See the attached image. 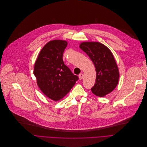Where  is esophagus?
I'll use <instances>...</instances> for the list:
<instances>
[{
    "mask_svg": "<svg viewBox=\"0 0 147 147\" xmlns=\"http://www.w3.org/2000/svg\"><path fill=\"white\" fill-rule=\"evenodd\" d=\"M79 78H80V80H81L82 79V78H83V74H80V75H79Z\"/></svg>",
    "mask_w": 147,
    "mask_h": 147,
    "instance_id": "34e87169",
    "label": "esophagus"
}]
</instances>
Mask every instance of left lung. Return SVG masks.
Returning a JSON list of instances; mask_svg holds the SVG:
<instances>
[{"label":"left lung","mask_w":147,"mask_h":147,"mask_svg":"<svg viewBox=\"0 0 147 147\" xmlns=\"http://www.w3.org/2000/svg\"><path fill=\"white\" fill-rule=\"evenodd\" d=\"M80 47L88 55L96 68V82L91 88L92 93L103 97L113 92L118 82L119 72L109 49L96 42H82Z\"/></svg>","instance_id":"8db88e82"}]
</instances>
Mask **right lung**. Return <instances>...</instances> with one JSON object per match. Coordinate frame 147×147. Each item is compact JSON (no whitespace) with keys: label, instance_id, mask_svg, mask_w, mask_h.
<instances>
[{"label":"right lung","instance_id":"obj_1","mask_svg":"<svg viewBox=\"0 0 147 147\" xmlns=\"http://www.w3.org/2000/svg\"><path fill=\"white\" fill-rule=\"evenodd\" d=\"M67 45L65 40L50 41L41 50L34 64L38 86L45 95L55 101L65 96L79 79L63 60Z\"/></svg>","mask_w":147,"mask_h":147}]
</instances>
